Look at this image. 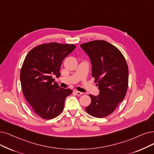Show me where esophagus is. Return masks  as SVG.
I'll list each match as a JSON object with an SVG mask.
<instances>
[{"instance_id":"esophagus-1","label":"esophagus","mask_w":154,"mask_h":154,"mask_svg":"<svg viewBox=\"0 0 154 154\" xmlns=\"http://www.w3.org/2000/svg\"><path fill=\"white\" fill-rule=\"evenodd\" d=\"M75 93L77 95H78V96H80V95H82L83 94L82 92L78 91H77V90H75Z\"/></svg>"}]
</instances>
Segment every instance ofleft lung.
<instances>
[{"mask_svg":"<svg viewBox=\"0 0 154 154\" xmlns=\"http://www.w3.org/2000/svg\"><path fill=\"white\" fill-rule=\"evenodd\" d=\"M90 57L91 75L99 90L97 96L89 95L91 103L86 111L95 118H104L114 112L125 97L128 86V67L123 55L104 40L80 45Z\"/></svg>","mask_w":154,"mask_h":154,"instance_id":"obj_1","label":"left lung"}]
</instances>
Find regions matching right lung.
Returning <instances> with one entry per match:
<instances>
[{
	"label": "right lung",
	"mask_w": 154,
	"mask_h": 154,
	"mask_svg": "<svg viewBox=\"0 0 154 154\" xmlns=\"http://www.w3.org/2000/svg\"><path fill=\"white\" fill-rule=\"evenodd\" d=\"M76 48L75 45L49 43L35 47L24 60L20 72L23 95L34 112L45 119L61 112L65 100L72 91L60 88L52 78L59 77L64 59Z\"/></svg>",
	"instance_id": "right-lung-1"
}]
</instances>
